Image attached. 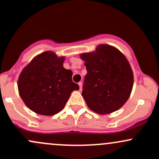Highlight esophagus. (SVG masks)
Segmentation results:
<instances>
[{
    "label": "esophagus",
    "mask_w": 159,
    "mask_h": 159,
    "mask_svg": "<svg viewBox=\"0 0 159 159\" xmlns=\"http://www.w3.org/2000/svg\"><path fill=\"white\" fill-rule=\"evenodd\" d=\"M78 85H79V88H80V91L82 89V82H79L78 83Z\"/></svg>",
    "instance_id": "34e87169"
}]
</instances>
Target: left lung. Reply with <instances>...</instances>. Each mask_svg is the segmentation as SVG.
I'll list each match as a JSON object with an SVG mask.
<instances>
[{
	"instance_id": "1",
	"label": "left lung",
	"mask_w": 159,
	"mask_h": 159,
	"mask_svg": "<svg viewBox=\"0 0 159 159\" xmlns=\"http://www.w3.org/2000/svg\"><path fill=\"white\" fill-rule=\"evenodd\" d=\"M80 57L88 71L82 96L88 107L101 115L121 108L133 86V72L126 56L114 46L101 44Z\"/></svg>"
}]
</instances>
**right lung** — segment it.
<instances>
[{
	"instance_id": "1",
	"label": "right lung",
	"mask_w": 159,
	"mask_h": 159,
	"mask_svg": "<svg viewBox=\"0 0 159 159\" xmlns=\"http://www.w3.org/2000/svg\"><path fill=\"white\" fill-rule=\"evenodd\" d=\"M65 58L46 51L33 58L22 70L18 91L32 111L44 116L56 114L66 106L71 92L79 90L71 80L72 71L63 67Z\"/></svg>"
}]
</instances>
